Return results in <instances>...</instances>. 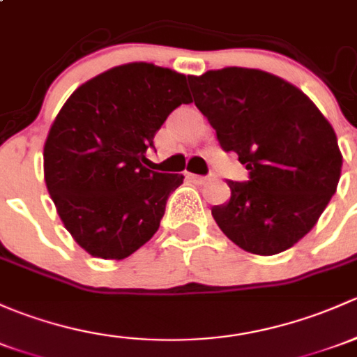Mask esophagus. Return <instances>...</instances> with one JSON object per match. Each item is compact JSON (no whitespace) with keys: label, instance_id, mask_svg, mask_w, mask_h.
<instances>
[{"label":"esophagus","instance_id":"esophagus-1","mask_svg":"<svg viewBox=\"0 0 357 357\" xmlns=\"http://www.w3.org/2000/svg\"><path fill=\"white\" fill-rule=\"evenodd\" d=\"M188 179H191L193 183H197V185H204V183L208 181L207 176H198V174H191L188 172Z\"/></svg>","mask_w":357,"mask_h":357}]
</instances>
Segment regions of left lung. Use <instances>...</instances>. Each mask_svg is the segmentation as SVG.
I'll return each mask as SVG.
<instances>
[{"label":"left lung","mask_w":357,"mask_h":357,"mask_svg":"<svg viewBox=\"0 0 357 357\" xmlns=\"http://www.w3.org/2000/svg\"><path fill=\"white\" fill-rule=\"evenodd\" d=\"M188 82L220 147L250 171L248 183L227 181L231 198L212 208L217 226L248 253L289 250L337 190L342 153L332 125L303 90L268 71L229 66Z\"/></svg>","instance_id":"obj_1"}]
</instances>
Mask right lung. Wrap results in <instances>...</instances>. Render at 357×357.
<instances>
[{"mask_svg":"<svg viewBox=\"0 0 357 357\" xmlns=\"http://www.w3.org/2000/svg\"><path fill=\"white\" fill-rule=\"evenodd\" d=\"M191 100L183 73L128 63L90 78L63 104L44 144V181L89 255L123 260L157 232L185 178L150 171L145 152L167 116Z\"/></svg>","mask_w":357,"mask_h":357,"instance_id":"add662e5","label":"right lung"}]
</instances>
